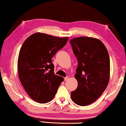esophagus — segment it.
Segmentation results:
<instances>
[{"label": "esophagus", "instance_id": "esophagus-1", "mask_svg": "<svg viewBox=\"0 0 126 126\" xmlns=\"http://www.w3.org/2000/svg\"><path fill=\"white\" fill-rule=\"evenodd\" d=\"M69 79V76H66V77H65V79H64V81H68Z\"/></svg>", "mask_w": 126, "mask_h": 126}]
</instances>
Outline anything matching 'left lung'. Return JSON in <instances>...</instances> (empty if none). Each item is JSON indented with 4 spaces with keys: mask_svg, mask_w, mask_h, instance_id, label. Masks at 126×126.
<instances>
[{
    "mask_svg": "<svg viewBox=\"0 0 126 126\" xmlns=\"http://www.w3.org/2000/svg\"><path fill=\"white\" fill-rule=\"evenodd\" d=\"M70 44L78 61L75 76L78 86L71 92V98L79 106H86L96 101L107 87L109 54L103 43L94 38H75Z\"/></svg>",
    "mask_w": 126,
    "mask_h": 126,
    "instance_id": "1",
    "label": "left lung"
}]
</instances>
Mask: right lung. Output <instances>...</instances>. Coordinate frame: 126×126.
Returning <instances> with one entry per match:
<instances>
[{
    "mask_svg": "<svg viewBox=\"0 0 126 126\" xmlns=\"http://www.w3.org/2000/svg\"><path fill=\"white\" fill-rule=\"evenodd\" d=\"M68 37L37 32L26 39L18 60L19 80L29 96L44 104L52 100L63 81L55 75L51 58L66 45Z\"/></svg>",
    "mask_w": 126,
    "mask_h": 126,
    "instance_id": "obj_1",
    "label": "right lung"
}]
</instances>
